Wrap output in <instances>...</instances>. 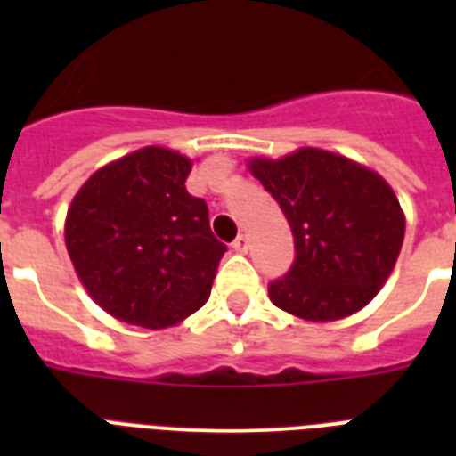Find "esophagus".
<instances>
[{
  "label": "esophagus",
  "instance_id": "1",
  "mask_svg": "<svg viewBox=\"0 0 456 456\" xmlns=\"http://www.w3.org/2000/svg\"><path fill=\"white\" fill-rule=\"evenodd\" d=\"M232 248H234L236 253H246V250H248V236L246 234L236 236L234 243H232Z\"/></svg>",
  "mask_w": 456,
  "mask_h": 456
}]
</instances>
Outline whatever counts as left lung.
I'll return each mask as SVG.
<instances>
[{"label":"left lung","mask_w":456,"mask_h":456,"mask_svg":"<svg viewBox=\"0 0 456 456\" xmlns=\"http://www.w3.org/2000/svg\"><path fill=\"white\" fill-rule=\"evenodd\" d=\"M291 224L296 260L267 291L281 310L333 322L362 310L395 267L404 215L386 179L336 153L250 160Z\"/></svg>","instance_id":"left-lung-1"}]
</instances>
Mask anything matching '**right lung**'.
Instances as JSON below:
<instances>
[{
    "mask_svg": "<svg viewBox=\"0 0 456 456\" xmlns=\"http://www.w3.org/2000/svg\"><path fill=\"white\" fill-rule=\"evenodd\" d=\"M191 160L146 146L85 182L66 248L89 296L120 322L163 329L203 307L227 246L186 191Z\"/></svg>",
    "mask_w": 456,
    "mask_h": 456,
    "instance_id": "obj_1",
    "label": "right lung"
}]
</instances>
